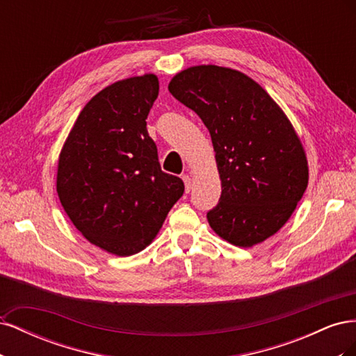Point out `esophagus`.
<instances>
[{
    "label": "esophagus",
    "mask_w": 356,
    "mask_h": 356,
    "mask_svg": "<svg viewBox=\"0 0 356 356\" xmlns=\"http://www.w3.org/2000/svg\"><path fill=\"white\" fill-rule=\"evenodd\" d=\"M182 181H184V184H186V193H190V190H191V178L188 175H182Z\"/></svg>",
    "instance_id": "obj_1"
}]
</instances>
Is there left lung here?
Wrapping results in <instances>:
<instances>
[{
  "label": "left lung",
  "mask_w": 356,
  "mask_h": 356,
  "mask_svg": "<svg viewBox=\"0 0 356 356\" xmlns=\"http://www.w3.org/2000/svg\"><path fill=\"white\" fill-rule=\"evenodd\" d=\"M169 92L211 134L222 188L207 213L213 232L243 248L270 238L309 179L305 149L286 115L252 79L217 65L181 71Z\"/></svg>",
  "instance_id": "left-lung-1"
}]
</instances>
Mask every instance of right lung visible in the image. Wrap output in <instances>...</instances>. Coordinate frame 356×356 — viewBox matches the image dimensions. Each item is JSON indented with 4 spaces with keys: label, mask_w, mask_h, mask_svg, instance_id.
Returning a JSON list of instances; mask_svg holds the SVG:
<instances>
[{
    "label": "right lung",
    "mask_w": 356,
    "mask_h": 356,
    "mask_svg": "<svg viewBox=\"0 0 356 356\" xmlns=\"http://www.w3.org/2000/svg\"><path fill=\"white\" fill-rule=\"evenodd\" d=\"M159 95L153 74L117 81L86 104L59 156L58 196L90 243L132 255L154 239L184 193L161 170L147 117Z\"/></svg>",
    "instance_id": "obj_1"
}]
</instances>
